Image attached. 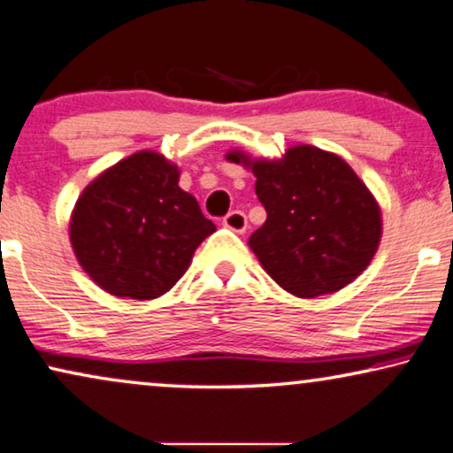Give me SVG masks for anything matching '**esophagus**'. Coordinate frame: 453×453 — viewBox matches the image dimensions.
<instances>
[{
    "instance_id": "34e87169",
    "label": "esophagus",
    "mask_w": 453,
    "mask_h": 453,
    "mask_svg": "<svg viewBox=\"0 0 453 453\" xmlns=\"http://www.w3.org/2000/svg\"><path fill=\"white\" fill-rule=\"evenodd\" d=\"M222 225L226 228H231L234 233H245L248 231V219H245V214L241 212V210H233V212H228L225 216V220H222Z\"/></svg>"
}]
</instances>
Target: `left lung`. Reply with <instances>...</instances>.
I'll list each match as a JSON object with an SVG mask.
<instances>
[{
	"instance_id": "obj_1",
	"label": "left lung",
	"mask_w": 453,
	"mask_h": 453,
	"mask_svg": "<svg viewBox=\"0 0 453 453\" xmlns=\"http://www.w3.org/2000/svg\"><path fill=\"white\" fill-rule=\"evenodd\" d=\"M226 160L256 176L266 222L250 248L277 285L297 297L343 289L366 270L383 233L380 208L343 157L296 145L280 160H251L233 150Z\"/></svg>"
}]
</instances>
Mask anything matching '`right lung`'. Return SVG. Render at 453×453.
I'll return each instance as SVG.
<instances>
[{
    "label": "right lung",
    "instance_id": "1",
    "mask_svg": "<svg viewBox=\"0 0 453 453\" xmlns=\"http://www.w3.org/2000/svg\"><path fill=\"white\" fill-rule=\"evenodd\" d=\"M180 170L156 151H137L91 180L70 216V243L93 283L116 297L156 299L189 268L216 231Z\"/></svg>",
    "mask_w": 453,
    "mask_h": 453
}]
</instances>
